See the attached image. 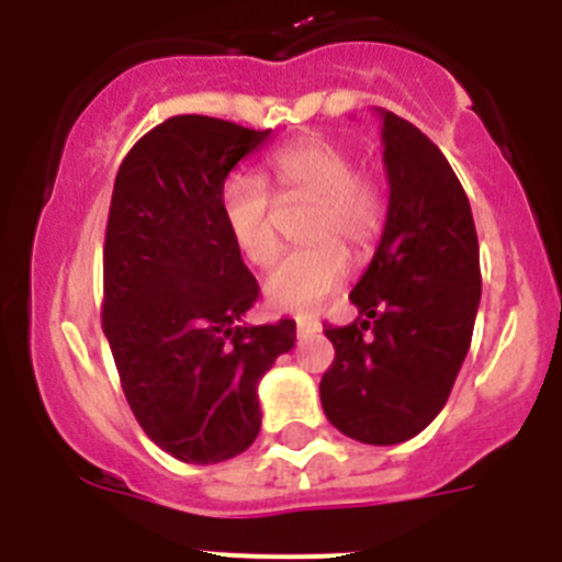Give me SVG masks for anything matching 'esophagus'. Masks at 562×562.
<instances>
[{"mask_svg": "<svg viewBox=\"0 0 562 562\" xmlns=\"http://www.w3.org/2000/svg\"><path fill=\"white\" fill-rule=\"evenodd\" d=\"M295 329L297 337L315 335V331H321V321L317 317H295Z\"/></svg>", "mask_w": 562, "mask_h": 562, "instance_id": "esophagus-1", "label": "esophagus"}]
</instances>
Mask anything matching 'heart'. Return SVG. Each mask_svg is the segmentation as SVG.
Listing matches in <instances>:
<instances>
[{"label":"heart","mask_w":562,"mask_h":562,"mask_svg":"<svg viewBox=\"0 0 562 562\" xmlns=\"http://www.w3.org/2000/svg\"><path fill=\"white\" fill-rule=\"evenodd\" d=\"M265 177L281 200H312L304 250L286 256L267 278L265 297L278 312H312L349 278V249L357 261L369 256L385 222V200L369 173L357 171L355 154L342 143L306 134L276 148ZM222 216L238 252L252 267L276 265L281 252L272 202L265 186L233 173L222 186Z\"/></svg>","instance_id":"1"}]
</instances>
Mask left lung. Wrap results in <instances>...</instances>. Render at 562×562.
Here are the masks:
<instances>
[{"mask_svg": "<svg viewBox=\"0 0 562 562\" xmlns=\"http://www.w3.org/2000/svg\"><path fill=\"white\" fill-rule=\"evenodd\" d=\"M389 216L349 301L360 317L326 326L335 360L321 380L326 419L366 445H400L436 419L459 376L481 301L473 211L445 154L380 109Z\"/></svg>", "mask_w": 562, "mask_h": 562, "instance_id": "8db88e82", "label": "left lung"}]
</instances>
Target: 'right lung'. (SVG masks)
Listing matches in <instances>:
<instances>
[{"mask_svg": "<svg viewBox=\"0 0 562 562\" xmlns=\"http://www.w3.org/2000/svg\"><path fill=\"white\" fill-rule=\"evenodd\" d=\"M270 137L177 114L134 143L114 177L103 241V335L148 439L188 464L245 453L258 382L295 346V321L247 326L258 284L222 216V186Z\"/></svg>", "mask_w": 562, "mask_h": 562, "instance_id": "obj_1", "label": "right lung"}]
</instances>
